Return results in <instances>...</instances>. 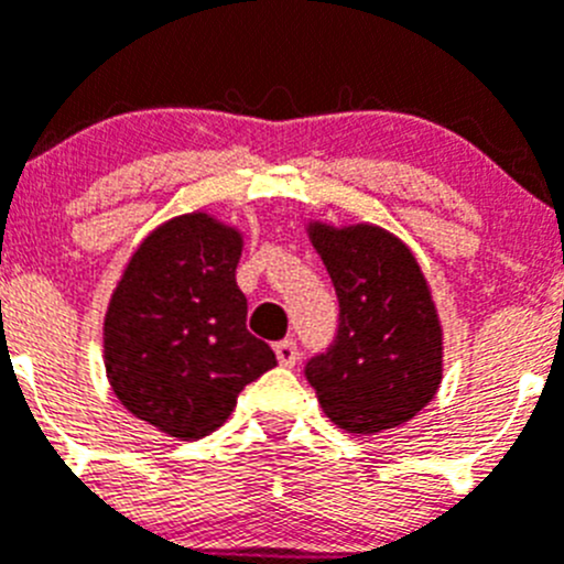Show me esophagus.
<instances>
[{"mask_svg": "<svg viewBox=\"0 0 564 564\" xmlns=\"http://www.w3.org/2000/svg\"><path fill=\"white\" fill-rule=\"evenodd\" d=\"M275 355H278V364L281 366H294L297 364V341L294 338H283V341L275 344Z\"/></svg>", "mask_w": 564, "mask_h": 564, "instance_id": "obj_1", "label": "esophagus"}]
</instances>
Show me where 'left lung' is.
Returning <instances> with one entry per match:
<instances>
[{"mask_svg":"<svg viewBox=\"0 0 564 564\" xmlns=\"http://www.w3.org/2000/svg\"><path fill=\"white\" fill-rule=\"evenodd\" d=\"M308 237L336 286L338 330L305 364L322 410L347 433L413 419L444 375V330L408 245L386 228L311 223Z\"/></svg>","mask_w":564,"mask_h":564,"instance_id":"8db88e82","label":"left lung"}]
</instances>
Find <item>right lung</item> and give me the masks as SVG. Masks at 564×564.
Wrapping results in <instances>:
<instances>
[{
  "label": "right lung",
  "instance_id": "obj_1",
  "mask_svg": "<svg viewBox=\"0 0 564 564\" xmlns=\"http://www.w3.org/2000/svg\"><path fill=\"white\" fill-rule=\"evenodd\" d=\"M239 256L237 228L206 212L173 217L134 250L109 300V386L131 415L171 438L215 433L239 391L278 364L245 325Z\"/></svg>",
  "mask_w": 564,
  "mask_h": 564
}]
</instances>
